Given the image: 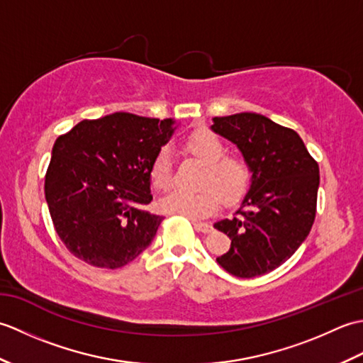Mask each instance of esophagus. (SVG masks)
Instances as JSON below:
<instances>
[{
    "instance_id": "obj_1",
    "label": "esophagus",
    "mask_w": 363,
    "mask_h": 363,
    "mask_svg": "<svg viewBox=\"0 0 363 363\" xmlns=\"http://www.w3.org/2000/svg\"><path fill=\"white\" fill-rule=\"evenodd\" d=\"M191 223H194V228L198 230V233L207 234V233H211V230H212V226L209 225V223H203V221H196V220H194Z\"/></svg>"
}]
</instances>
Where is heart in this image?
<instances>
[{"instance_id": "1", "label": "heart", "mask_w": 363, "mask_h": 363, "mask_svg": "<svg viewBox=\"0 0 363 363\" xmlns=\"http://www.w3.org/2000/svg\"><path fill=\"white\" fill-rule=\"evenodd\" d=\"M187 151L195 156L206 169L195 191L176 190L162 199V209L190 220L209 217L218 209L220 199L228 206L240 201L251 184L250 162L238 154H226V145L211 130H201L189 137ZM151 181L154 187L167 191L173 187L174 173L172 152L160 148L151 164Z\"/></svg>"}]
</instances>
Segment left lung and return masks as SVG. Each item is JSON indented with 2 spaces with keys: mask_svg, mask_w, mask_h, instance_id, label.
<instances>
[{
  "mask_svg": "<svg viewBox=\"0 0 363 363\" xmlns=\"http://www.w3.org/2000/svg\"><path fill=\"white\" fill-rule=\"evenodd\" d=\"M213 133L237 145L251 167V186L235 217L213 225L230 238L217 257L228 273L256 277L289 260L309 235L320 168L301 137L260 113L215 117Z\"/></svg>",
  "mask_w": 363,
  "mask_h": 363,
  "instance_id": "left-lung-1",
  "label": "left lung"
}]
</instances>
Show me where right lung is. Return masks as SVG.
I'll return each mask as SVG.
<instances>
[{
	"label": "right lung",
	"instance_id": "right-lung-1",
	"mask_svg": "<svg viewBox=\"0 0 363 363\" xmlns=\"http://www.w3.org/2000/svg\"><path fill=\"white\" fill-rule=\"evenodd\" d=\"M174 120L115 112L84 120L52 146L45 198L54 229L74 257L115 269L142 254L164 217L152 201L151 164Z\"/></svg>",
	"mask_w": 363,
	"mask_h": 363
}]
</instances>
